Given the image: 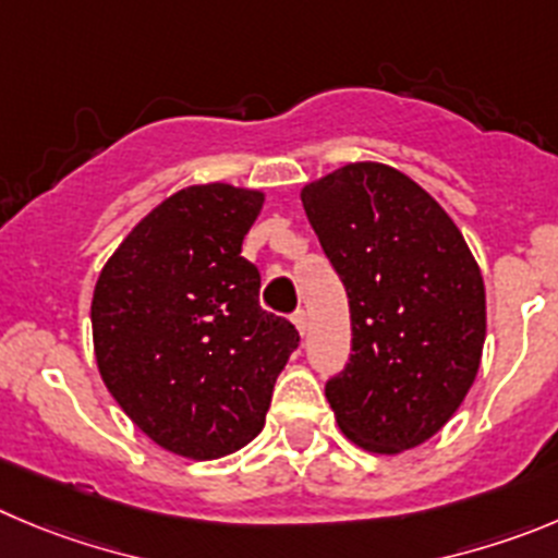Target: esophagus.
Wrapping results in <instances>:
<instances>
[{"label":"esophagus","mask_w":558,"mask_h":558,"mask_svg":"<svg viewBox=\"0 0 558 558\" xmlns=\"http://www.w3.org/2000/svg\"><path fill=\"white\" fill-rule=\"evenodd\" d=\"M291 322H294V327L300 330V336H305V330H308V314H305V311H296V314L291 316Z\"/></svg>","instance_id":"esophagus-1"}]
</instances>
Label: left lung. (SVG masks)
Returning a JSON list of instances; mask_svg holds the SVG:
<instances>
[{"instance_id":"obj_1","label":"left lung","mask_w":558,"mask_h":558,"mask_svg":"<svg viewBox=\"0 0 558 558\" xmlns=\"http://www.w3.org/2000/svg\"><path fill=\"white\" fill-rule=\"evenodd\" d=\"M300 197L350 296L352 355L325 397L352 444L402 454L444 429L476 379L478 264L444 206L379 161L343 165Z\"/></svg>"}]
</instances>
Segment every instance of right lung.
<instances>
[{"label":"right lung","instance_id":"add662e5","mask_svg":"<svg viewBox=\"0 0 558 558\" xmlns=\"http://www.w3.org/2000/svg\"><path fill=\"white\" fill-rule=\"evenodd\" d=\"M264 192L197 184L161 201L109 255L90 305L93 350L123 413L161 449L217 460L264 429L300 343L258 305L242 258Z\"/></svg>","mask_w":558,"mask_h":558}]
</instances>
